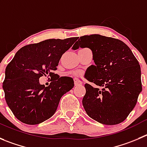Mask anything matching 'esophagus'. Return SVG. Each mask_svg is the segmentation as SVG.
Returning <instances> with one entry per match:
<instances>
[{
    "label": "esophagus",
    "instance_id": "1",
    "mask_svg": "<svg viewBox=\"0 0 147 147\" xmlns=\"http://www.w3.org/2000/svg\"><path fill=\"white\" fill-rule=\"evenodd\" d=\"M74 85H75V86H79V85L82 84V82H81L80 81L78 80L77 79H74Z\"/></svg>",
    "mask_w": 147,
    "mask_h": 147
}]
</instances>
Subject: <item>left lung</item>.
Instances as JSON below:
<instances>
[{"mask_svg": "<svg viewBox=\"0 0 147 147\" xmlns=\"http://www.w3.org/2000/svg\"><path fill=\"white\" fill-rule=\"evenodd\" d=\"M89 48L95 65L89 67V84L82 100L84 108L94 121L115 125L125 121L142 90L141 67L131 49L117 39L100 34L82 36L73 46Z\"/></svg>", "mask_w": 147, "mask_h": 147, "instance_id": "8db88e82", "label": "left lung"}]
</instances>
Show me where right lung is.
<instances>
[{
    "label": "right lung",
    "mask_w": 147,
    "mask_h": 147,
    "mask_svg": "<svg viewBox=\"0 0 147 147\" xmlns=\"http://www.w3.org/2000/svg\"><path fill=\"white\" fill-rule=\"evenodd\" d=\"M77 39H50L26 45L8 63L3 89L7 105L18 120L36 125L55 114L61 98L74 87V82L72 78L59 77L53 71ZM43 75L51 78L48 87L39 84Z\"/></svg>",
    "instance_id": "right-lung-1"
}]
</instances>
